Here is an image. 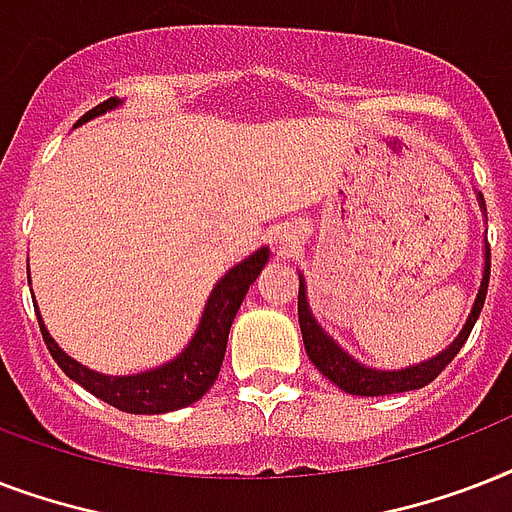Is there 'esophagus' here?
Returning a JSON list of instances; mask_svg holds the SVG:
<instances>
[{
  "label": "esophagus",
  "instance_id": "esophagus-1",
  "mask_svg": "<svg viewBox=\"0 0 512 512\" xmlns=\"http://www.w3.org/2000/svg\"><path fill=\"white\" fill-rule=\"evenodd\" d=\"M276 244H279V252H289V249H292L297 244L295 231H284V233H281L279 239H276Z\"/></svg>",
  "mask_w": 512,
  "mask_h": 512
}]
</instances>
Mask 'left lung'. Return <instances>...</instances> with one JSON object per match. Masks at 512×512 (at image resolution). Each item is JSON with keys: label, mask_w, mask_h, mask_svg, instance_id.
Masks as SVG:
<instances>
[{"label": "left lung", "mask_w": 512, "mask_h": 512, "mask_svg": "<svg viewBox=\"0 0 512 512\" xmlns=\"http://www.w3.org/2000/svg\"><path fill=\"white\" fill-rule=\"evenodd\" d=\"M476 199L478 207H481V212H484L486 217L484 196L476 193ZM489 268H492V260H489V244H486L484 271H481L478 295L476 300H473V308H470L468 319H465L462 329L457 332V337H454L444 350H438L436 356L425 358L420 364L401 366V369H374V366L361 364L358 358H353L348 350L342 348L335 337H329V332L316 321L311 305H308V284H305V276L303 273H297V276H300L297 319H300L305 353H308L313 366H316L327 380L335 382L337 388L350 393V396H390V393H406V390L425 388V385L436 380L438 374L446 369V364L460 353V348L465 345V340H468L470 329L476 327L478 316H481V308H484L486 289H489Z\"/></svg>", "instance_id": "8db88e82"}]
</instances>
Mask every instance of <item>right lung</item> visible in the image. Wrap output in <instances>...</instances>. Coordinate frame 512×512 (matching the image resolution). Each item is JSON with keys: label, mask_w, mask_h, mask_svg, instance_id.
Listing matches in <instances>:
<instances>
[{"label": "right lung", "mask_w": 512, "mask_h": 512, "mask_svg": "<svg viewBox=\"0 0 512 512\" xmlns=\"http://www.w3.org/2000/svg\"><path fill=\"white\" fill-rule=\"evenodd\" d=\"M122 103L124 100L119 98H108L106 103L87 111L76 122V127L90 122L95 116H103L106 111H114ZM268 257H271V249L260 247L249 257H244L241 263L228 268L225 276H220V281L209 292L204 311H201L199 327L188 340V345L175 358L154 366V369L135 374H103L90 369V366L79 364L76 358L68 356L66 350L52 340L50 329L44 327L39 305H34L44 345H47L52 358L58 361L60 369L71 380L79 382L84 390H90L92 396H98L100 401H106V404L116 406L122 412L167 414L175 412V409H183V406H191L193 401H199L215 385L220 366H223L225 345H228V332H231L233 319L239 313L241 300L247 297L249 284H255V279L268 263ZM28 281H31V276H28Z\"/></svg>", "instance_id": "right-lung-1"}]
</instances>
